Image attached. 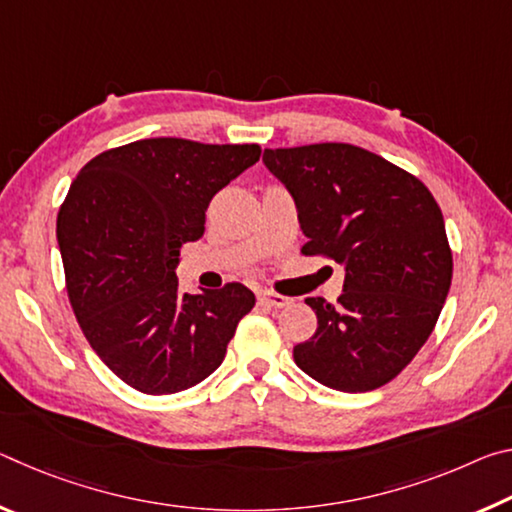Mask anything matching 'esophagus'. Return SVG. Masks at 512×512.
<instances>
[{
    "mask_svg": "<svg viewBox=\"0 0 512 512\" xmlns=\"http://www.w3.org/2000/svg\"><path fill=\"white\" fill-rule=\"evenodd\" d=\"M257 300L262 302V305L273 307V309H284V307L291 305V298L280 296V293H273V291H262L257 296Z\"/></svg>",
    "mask_w": 512,
    "mask_h": 512,
    "instance_id": "obj_1",
    "label": "esophagus"
}]
</instances>
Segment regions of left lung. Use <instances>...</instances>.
<instances>
[{"instance_id":"8db88e82","label":"left lung","mask_w":512,"mask_h":512,"mask_svg":"<svg viewBox=\"0 0 512 512\" xmlns=\"http://www.w3.org/2000/svg\"><path fill=\"white\" fill-rule=\"evenodd\" d=\"M264 164L296 201L302 253L345 271L336 305L305 300L318 327L293 359L334 391H375L409 366L447 300L443 212L418 178L352 144L264 149Z\"/></svg>"}]
</instances>
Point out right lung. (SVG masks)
<instances>
[{"label":"right lung","mask_w":512,"mask_h":512,"mask_svg":"<svg viewBox=\"0 0 512 512\" xmlns=\"http://www.w3.org/2000/svg\"><path fill=\"white\" fill-rule=\"evenodd\" d=\"M259 153L153 137L97 155L69 187L56 223L69 302L92 350L135 391L201 384L255 307L239 282L180 293L176 266L185 241L203 237L212 196Z\"/></svg>","instance_id":"1"}]
</instances>
